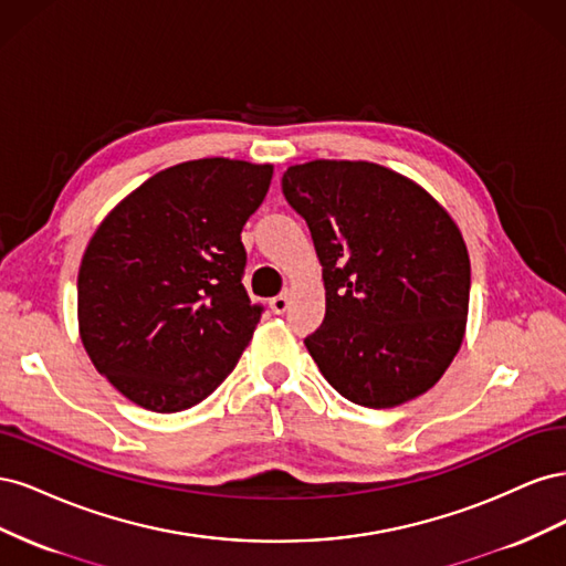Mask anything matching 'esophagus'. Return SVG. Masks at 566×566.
Returning <instances> with one entry per match:
<instances>
[{
    "label": "esophagus",
    "mask_w": 566,
    "mask_h": 566,
    "mask_svg": "<svg viewBox=\"0 0 566 566\" xmlns=\"http://www.w3.org/2000/svg\"><path fill=\"white\" fill-rule=\"evenodd\" d=\"M269 306H271L273 314H285L287 306H290V293H287V290H285V293H281L279 297H273L269 302Z\"/></svg>",
    "instance_id": "obj_1"
}]
</instances>
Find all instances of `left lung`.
I'll return each instance as SVG.
<instances>
[{
	"label": "left lung",
	"mask_w": 566,
	"mask_h": 566,
	"mask_svg": "<svg viewBox=\"0 0 566 566\" xmlns=\"http://www.w3.org/2000/svg\"><path fill=\"white\" fill-rule=\"evenodd\" d=\"M285 200L323 266L325 318L304 339L342 397L394 408L432 389L468 325L470 254L420 184L366 160L287 167Z\"/></svg>",
	"instance_id": "1"
}]
</instances>
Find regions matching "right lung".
<instances>
[{
	"label": "right lung",
	"mask_w": 566,
	"mask_h": 566,
	"mask_svg": "<svg viewBox=\"0 0 566 566\" xmlns=\"http://www.w3.org/2000/svg\"><path fill=\"white\" fill-rule=\"evenodd\" d=\"M273 165L188 160L146 179L101 221L77 273L80 339L132 403L179 413L235 368L262 306L241 283V231Z\"/></svg>",
	"instance_id": "add662e5"
}]
</instances>
